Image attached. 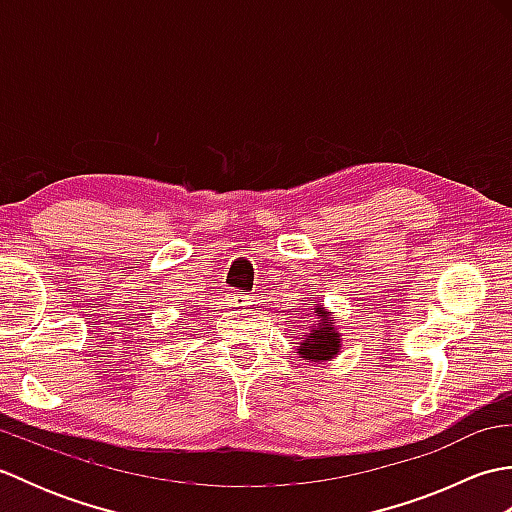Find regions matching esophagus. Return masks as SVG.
Masks as SVG:
<instances>
[{"label":"esophagus","mask_w":512,"mask_h":512,"mask_svg":"<svg viewBox=\"0 0 512 512\" xmlns=\"http://www.w3.org/2000/svg\"><path fill=\"white\" fill-rule=\"evenodd\" d=\"M228 303H231L233 308H246L253 303V297L246 295V292H231V295H228Z\"/></svg>","instance_id":"obj_1"}]
</instances>
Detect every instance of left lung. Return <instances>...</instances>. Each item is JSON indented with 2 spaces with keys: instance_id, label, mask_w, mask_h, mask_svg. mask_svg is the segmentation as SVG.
Returning <instances> with one entry per match:
<instances>
[{
  "instance_id": "obj_1",
  "label": "left lung",
  "mask_w": 512,
  "mask_h": 512,
  "mask_svg": "<svg viewBox=\"0 0 512 512\" xmlns=\"http://www.w3.org/2000/svg\"><path fill=\"white\" fill-rule=\"evenodd\" d=\"M319 317L321 321L314 323L308 339L299 345V354L306 361H328L339 352V334L330 328V314L319 310Z\"/></svg>"
}]
</instances>
